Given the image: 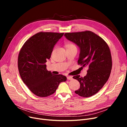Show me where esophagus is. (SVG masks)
Segmentation results:
<instances>
[{"label": "esophagus", "instance_id": "1", "mask_svg": "<svg viewBox=\"0 0 127 127\" xmlns=\"http://www.w3.org/2000/svg\"><path fill=\"white\" fill-rule=\"evenodd\" d=\"M67 78L68 80H71L72 79V77L71 76H68L67 77Z\"/></svg>", "mask_w": 127, "mask_h": 127}]
</instances>
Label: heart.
I'll use <instances>...</instances> for the list:
<instances>
[{
    "mask_svg": "<svg viewBox=\"0 0 127 127\" xmlns=\"http://www.w3.org/2000/svg\"><path fill=\"white\" fill-rule=\"evenodd\" d=\"M66 46H67V48H76V46H75V44L71 43H69L67 44L66 45Z\"/></svg>",
    "mask_w": 127,
    "mask_h": 127,
    "instance_id": "b5f03b06",
    "label": "heart"
}]
</instances>
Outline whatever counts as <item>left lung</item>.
Masks as SVG:
<instances>
[{
  "mask_svg": "<svg viewBox=\"0 0 127 127\" xmlns=\"http://www.w3.org/2000/svg\"><path fill=\"white\" fill-rule=\"evenodd\" d=\"M64 35L80 49L78 65L89 68L84 77H73L80 84L75 92L83 97L92 96L101 89L110 77L112 61L109 47L103 38L91 31L66 33Z\"/></svg>",
  "mask_w": 127,
  "mask_h": 127,
  "instance_id": "8db88e82",
  "label": "left lung"
}]
</instances>
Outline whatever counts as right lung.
I'll list each match as a JSON object with an SVG mask.
<instances>
[{"instance_id":"1","label":"right lung","mask_w":127,"mask_h":127,"mask_svg":"<svg viewBox=\"0 0 127 127\" xmlns=\"http://www.w3.org/2000/svg\"><path fill=\"white\" fill-rule=\"evenodd\" d=\"M64 33L39 32L29 38L19 51L18 68L24 83L37 96L54 93L59 84L66 80L62 75H53L46 69L55 44Z\"/></svg>"}]
</instances>
